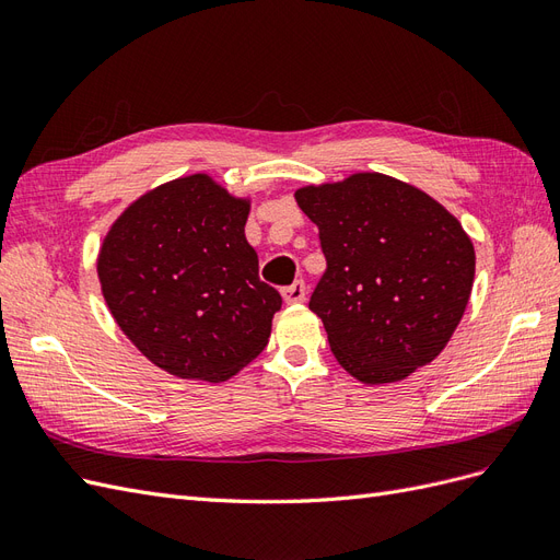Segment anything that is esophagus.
Returning a JSON list of instances; mask_svg holds the SVG:
<instances>
[{
  "mask_svg": "<svg viewBox=\"0 0 560 560\" xmlns=\"http://www.w3.org/2000/svg\"><path fill=\"white\" fill-rule=\"evenodd\" d=\"M282 299H284L287 303H301V301H306V282L296 280V282H292L290 287H284V290H282Z\"/></svg>",
  "mask_w": 560,
  "mask_h": 560,
  "instance_id": "esophagus-1",
  "label": "esophagus"
}]
</instances>
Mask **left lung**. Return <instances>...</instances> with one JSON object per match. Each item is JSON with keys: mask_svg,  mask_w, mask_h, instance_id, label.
<instances>
[{"mask_svg": "<svg viewBox=\"0 0 560 560\" xmlns=\"http://www.w3.org/2000/svg\"><path fill=\"white\" fill-rule=\"evenodd\" d=\"M327 270L311 296L334 358L366 385L430 364L460 325L474 284V245L432 196L381 173L301 186Z\"/></svg>", "mask_w": 560, "mask_h": 560, "instance_id": "obj_1", "label": "left lung"}]
</instances>
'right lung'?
<instances>
[{
    "mask_svg": "<svg viewBox=\"0 0 560 560\" xmlns=\"http://www.w3.org/2000/svg\"><path fill=\"white\" fill-rule=\"evenodd\" d=\"M249 198L206 173L147 191L97 254L107 308L144 358L177 378L219 383L266 348L282 299L245 238Z\"/></svg>",
    "mask_w": 560,
    "mask_h": 560,
    "instance_id": "add662e5",
    "label": "right lung"
}]
</instances>
